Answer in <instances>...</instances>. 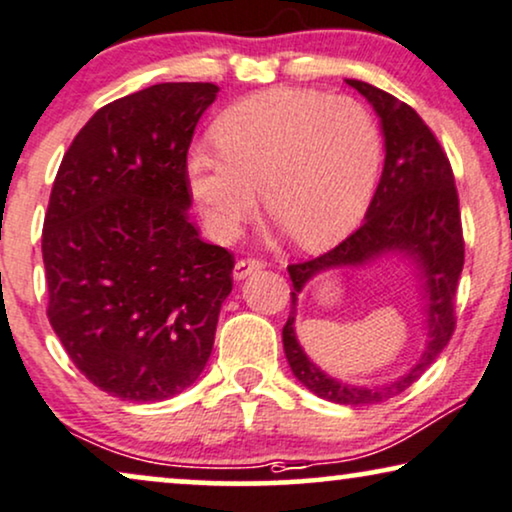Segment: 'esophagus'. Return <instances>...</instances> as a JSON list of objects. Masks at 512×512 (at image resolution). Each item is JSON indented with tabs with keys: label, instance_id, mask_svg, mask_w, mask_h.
I'll use <instances>...</instances> for the list:
<instances>
[{
	"label": "esophagus",
	"instance_id": "obj_1",
	"mask_svg": "<svg viewBox=\"0 0 512 512\" xmlns=\"http://www.w3.org/2000/svg\"><path fill=\"white\" fill-rule=\"evenodd\" d=\"M260 269H264V262L255 260V257H248V260H238L236 267H234V278H236V281H243V278H248L250 274H257Z\"/></svg>",
	"mask_w": 512,
	"mask_h": 512
}]
</instances>
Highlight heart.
Segmentation results:
<instances>
[{
    "instance_id": "heart-1",
    "label": "heart",
    "mask_w": 512,
    "mask_h": 512,
    "mask_svg": "<svg viewBox=\"0 0 512 512\" xmlns=\"http://www.w3.org/2000/svg\"><path fill=\"white\" fill-rule=\"evenodd\" d=\"M220 154H187V185L217 238H234L260 208L311 250L353 234L370 208L381 131L363 102L313 88H269L213 126Z\"/></svg>"
}]
</instances>
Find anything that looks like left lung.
<instances>
[{"instance_id": "obj_1", "label": "left lung", "mask_w": 512, "mask_h": 512, "mask_svg": "<svg viewBox=\"0 0 512 512\" xmlns=\"http://www.w3.org/2000/svg\"><path fill=\"white\" fill-rule=\"evenodd\" d=\"M346 84L370 102L381 121L384 170L360 229L316 260L288 267L292 304L283 325V349L292 374L318 398L337 405H377L410 388L454 335V297L463 269L461 213L452 166L424 119L377 86L358 79H346ZM384 256H405L415 264L427 318V346L418 363L393 382L349 385L320 371L298 344V292L325 270L369 266Z\"/></svg>"}]
</instances>
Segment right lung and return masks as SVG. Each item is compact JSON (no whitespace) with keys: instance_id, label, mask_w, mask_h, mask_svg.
Here are the masks:
<instances>
[{"instance_id":"right-lung-1","label":"right lung","mask_w":512,"mask_h":512,"mask_svg":"<svg viewBox=\"0 0 512 512\" xmlns=\"http://www.w3.org/2000/svg\"><path fill=\"white\" fill-rule=\"evenodd\" d=\"M215 84H156L88 119L60 163L42 255L49 320L84 377L159 403L201 377L234 257L189 220L187 152Z\"/></svg>"}]
</instances>
